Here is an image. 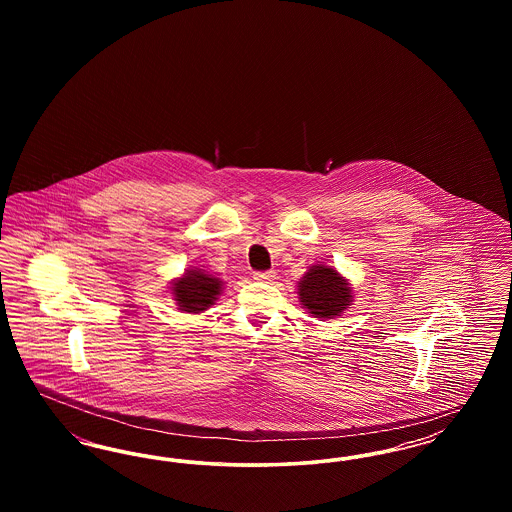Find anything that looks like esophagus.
<instances>
[{
    "mask_svg": "<svg viewBox=\"0 0 512 512\" xmlns=\"http://www.w3.org/2000/svg\"><path fill=\"white\" fill-rule=\"evenodd\" d=\"M253 278L259 282H272L276 278V272L274 270H259L253 274Z\"/></svg>",
    "mask_w": 512,
    "mask_h": 512,
    "instance_id": "esophagus-1",
    "label": "esophagus"
}]
</instances>
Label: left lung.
I'll return each instance as SVG.
<instances>
[{
	"label": "left lung",
	"mask_w": 512,
	"mask_h": 512,
	"mask_svg": "<svg viewBox=\"0 0 512 512\" xmlns=\"http://www.w3.org/2000/svg\"><path fill=\"white\" fill-rule=\"evenodd\" d=\"M297 293L301 305L315 318L340 317L353 301L347 280L338 270L324 265H315L305 272Z\"/></svg>",
	"instance_id": "1"
}]
</instances>
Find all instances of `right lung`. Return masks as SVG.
Here are the masks:
<instances>
[{
  "mask_svg": "<svg viewBox=\"0 0 512 512\" xmlns=\"http://www.w3.org/2000/svg\"><path fill=\"white\" fill-rule=\"evenodd\" d=\"M222 290V280L207 274L201 268H190L186 274L172 284V295L186 313H201L209 309Z\"/></svg>",
  "mask_w": 512,
  "mask_h": 512,
  "instance_id": "obj_1",
  "label": "right lung"
}]
</instances>
